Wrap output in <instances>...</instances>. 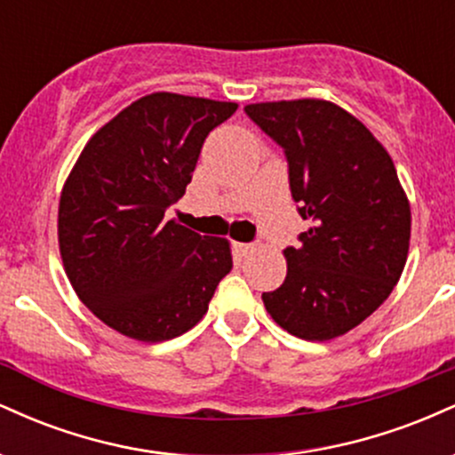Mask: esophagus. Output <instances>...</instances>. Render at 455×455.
<instances>
[{
	"label": "esophagus",
	"mask_w": 455,
	"mask_h": 455,
	"mask_svg": "<svg viewBox=\"0 0 455 455\" xmlns=\"http://www.w3.org/2000/svg\"><path fill=\"white\" fill-rule=\"evenodd\" d=\"M233 250L237 257H248V254H252L254 250H257V245L254 243H242V242H235L233 243Z\"/></svg>",
	"instance_id": "esophagus-1"
}]
</instances>
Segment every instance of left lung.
<instances>
[{
	"mask_svg": "<svg viewBox=\"0 0 455 455\" xmlns=\"http://www.w3.org/2000/svg\"><path fill=\"white\" fill-rule=\"evenodd\" d=\"M284 149L299 213L312 227L286 248V278L263 293L282 329L325 342L363 323L398 284L409 257L411 203L387 149L338 104L321 98L248 104Z\"/></svg>",
	"mask_w": 455,
	"mask_h": 455,
	"instance_id": "left-lung-1",
	"label": "left lung"
}]
</instances>
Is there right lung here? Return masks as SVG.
I'll use <instances>...</instances> for the list:
<instances>
[{"label": "right lung", "mask_w": 455, "mask_h": 455, "mask_svg": "<svg viewBox=\"0 0 455 455\" xmlns=\"http://www.w3.org/2000/svg\"><path fill=\"white\" fill-rule=\"evenodd\" d=\"M235 102L156 92L87 140L60 196L57 239L72 289L104 325L139 342L181 336L233 267L231 243L166 220L198 154Z\"/></svg>", "instance_id": "1"}]
</instances>
